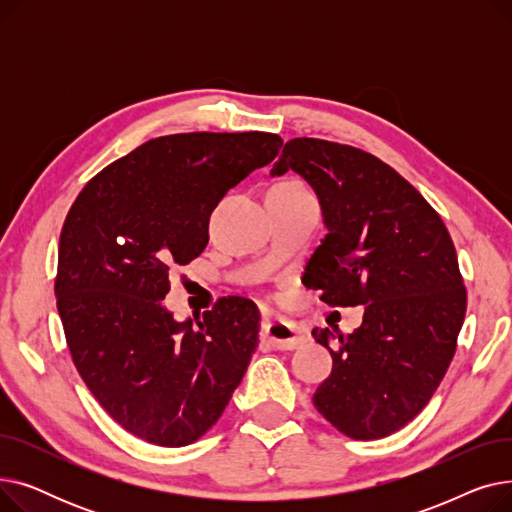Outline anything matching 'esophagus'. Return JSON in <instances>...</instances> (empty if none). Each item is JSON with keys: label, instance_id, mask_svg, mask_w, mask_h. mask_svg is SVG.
Returning <instances> with one entry per match:
<instances>
[{"label": "esophagus", "instance_id": "obj_1", "mask_svg": "<svg viewBox=\"0 0 512 512\" xmlns=\"http://www.w3.org/2000/svg\"><path fill=\"white\" fill-rule=\"evenodd\" d=\"M263 334L270 340V344L274 348H280V351H292V348H297L305 342L303 332L284 319H267L263 324Z\"/></svg>", "mask_w": 512, "mask_h": 512}]
</instances>
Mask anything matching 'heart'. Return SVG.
<instances>
[{"label": "heart", "instance_id": "1", "mask_svg": "<svg viewBox=\"0 0 512 512\" xmlns=\"http://www.w3.org/2000/svg\"><path fill=\"white\" fill-rule=\"evenodd\" d=\"M274 186H282V188H294V186H299V184H292V182H278V184H274Z\"/></svg>", "mask_w": 512, "mask_h": 512}]
</instances>
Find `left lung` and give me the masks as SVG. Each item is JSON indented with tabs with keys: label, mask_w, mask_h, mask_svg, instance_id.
<instances>
[{
	"label": "left lung",
	"mask_w": 512,
	"mask_h": 512,
	"mask_svg": "<svg viewBox=\"0 0 512 512\" xmlns=\"http://www.w3.org/2000/svg\"><path fill=\"white\" fill-rule=\"evenodd\" d=\"M288 170L313 188L328 232L305 284L328 305H365L353 334L311 332L334 361L313 405L355 440L390 436L427 405L456 351L467 294L452 238L415 186L361 149L292 139L270 176Z\"/></svg>",
	"instance_id": "obj_1"
}]
</instances>
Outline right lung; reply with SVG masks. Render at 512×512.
I'll list each match as a JSON object with an SVG mask.
<instances>
[{
    "label": "right lung",
    "instance_id": "1",
    "mask_svg": "<svg viewBox=\"0 0 512 512\" xmlns=\"http://www.w3.org/2000/svg\"><path fill=\"white\" fill-rule=\"evenodd\" d=\"M282 139L188 132L147 141L99 172L68 211L56 297L74 365L126 432L186 446L220 419L259 344V311L228 297L176 319L172 265L203 253L209 215Z\"/></svg>",
    "mask_w": 512,
    "mask_h": 512
}]
</instances>
